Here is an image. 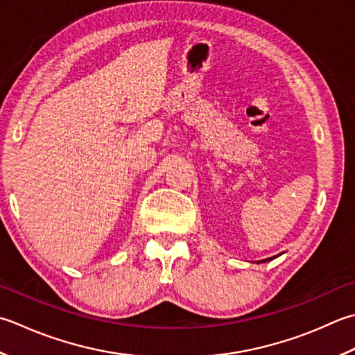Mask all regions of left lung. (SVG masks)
Instances as JSON below:
<instances>
[{"instance_id":"obj_1","label":"left lung","mask_w":355,"mask_h":355,"mask_svg":"<svg viewBox=\"0 0 355 355\" xmlns=\"http://www.w3.org/2000/svg\"><path fill=\"white\" fill-rule=\"evenodd\" d=\"M266 260H269V259H266ZM266 260H261V261H266Z\"/></svg>"}]
</instances>
